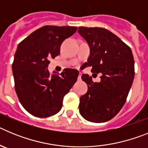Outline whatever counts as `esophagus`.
<instances>
[{
  "instance_id": "esophagus-1",
  "label": "esophagus",
  "mask_w": 148,
  "mask_h": 148,
  "mask_svg": "<svg viewBox=\"0 0 148 148\" xmlns=\"http://www.w3.org/2000/svg\"><path fill=\"white\" fill-rule=\"evenodd\" d=\"M81 79H82V73H79L78 77V80H81Z\"/></svg>"
}]
</instances>
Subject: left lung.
<instances>
[{
  "label": "left lung",
  "instance_id": "1",
  "mask_svg": "<svg viewBox=\"0 0 148 148\" xmlns=\"http://www.w3.org/2000/svg\"><path fill=\"white\" fill-rule=\"evenodd\" d=\"M78 33L90 48L87 62L91 72L101 73V82L82 75L88 90L81 96L79 112L92 122H105L120 111L126 101L134 78V59L130 47L109 30L101 27H79Z\"/></svg>",
  "mask_w": 148,
  "mask_h": 148
}]
</instances>
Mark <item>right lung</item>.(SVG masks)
I'll return each mask as SVG.
<instances>
[{
    "mask_svg": "<svg viewBox=\"0 0 148 148\" xmlns=\"http://www.w3.org/2000/svg\"><path fill=\"white\" fill-rule=\"evenodd\" d=\"M75 27L44 26L18 44L12 64L15 89L26 110L39 118L58 113L63 99L76 82L78 71L64 69L58 75L48 71L49 58L60 54L65 39L76 32Z\"/></svg>",
    "mask_w": 148,
    "mask_h": 148,
    "instance_id": "right-lung-1",
    "label": "right lung"
}]
</instances>
